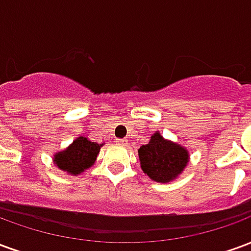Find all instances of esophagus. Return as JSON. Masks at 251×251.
I'll return each instance as SVG.
<instances>
[{"label": "esophagus", "mask_w": 251, "mask_h": 251, "mask_svg": "<svg viewBox=\"0 0 251 251\" xmlns=\"http://www.w3.org/2000/svg\"><path fill=\"white\" fill-rule=\"evenodd\" d=\"M117 144H118V145H122V147H125L126 144H127V140H126V138H120V140H117Z\"/></svg>", "instance_id": "obj_1"}]
</instances>
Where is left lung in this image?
<instances>
[{"label":"left lung","mask_w":251,"mask_h":251,"mask_svg":"<svg viewBox=\"0 0 251 251\" xmlns=\"http://www.w3.org/2000/svg\"><path fill=\"white\" fill-rule=\"evenodd\" d=\"M142 172L157 183H171L183 174L189 161L188 149L167 140L160 131L152 134L148 144L138 149Z\"/></svg>","instance_id":"left-lung-1"}]
</instances>
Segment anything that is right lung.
<instances>
[{"instance_id": "right-lung-1", "label": "right lung", "mask_w": 251, "mask_h": 251, "mask_svg": "<svg viewBox=\"0 0 251 251\" xmlns=\"http://www.w3.org/2000/svg\"><path fill=\"white\" fill-rule=\"evenodd\" d=\"M103 144L93 142L87 137L79 136L60 152L53 154V164L57 169L71 176L83 174L86 169L91 168Z\"/></svg>"}]
</instances>
